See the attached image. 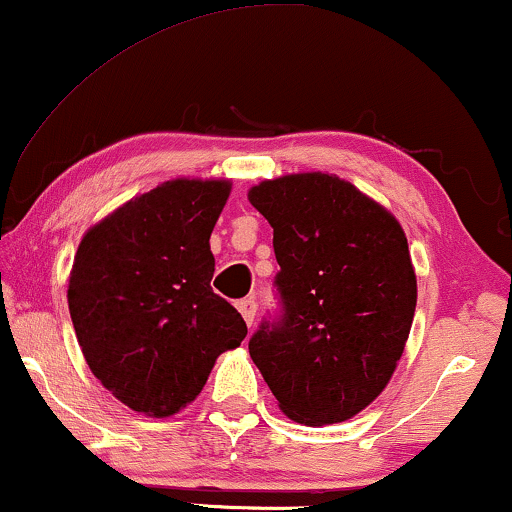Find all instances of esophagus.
Instances as JSON below:
<instances>
[{
	"label": "esophagus",
	"mask_w": 512,
	"mask_h": 512,
	"mask_svg": "<svg viewBox=\"0 0 512 512\" xmlns=\"http://www.w3.org/2000/svg\"><path fill=\"white\" fill-rule=\"evenodd\" d=\"M237 310L247 321V326H254V319H256V300L254 298H242L237 300Z\"/></svg>",
	"instance_id": "esophagus-1"
}]
</instances>
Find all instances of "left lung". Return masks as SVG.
I'll return each mask as SVG.
<instances>
[{"mask_svg":"<svg viewBox=\"0 0 512 512\" xmlns=\"http://www.w3.org/2000/svg\"><path fill=\"white\" fill-rule=\"evenodd\" d=\"M272 226L282 317L249 354L298 424L347 422L387 387L408 342L417 277L396 216L349 181L286 174L249 188Z\"/></svg>","mask_w":512,"mask_h":512,"instance_id":"left-lung-1","label":"left lung"}]
</instances>
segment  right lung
Masks as SVG:
<instances>
[{
	"label": "right lung",
	"instance_id": "1",
	"mask_svg": "<svg viewBox=\"0 0 512 512\" xmlns=\"http://www.w3.org/2000/svg\"><path fill=\"white\" fill-rule=\"evenodd\" d=\"M226 179H172L88 228L67 303L88 368L118 401L170 417L195 401L219 354L247 338L242 314L212 291L209 237Z\"/></svg>",
	"mask_w": 512,
	"mask_h": 512
}]
</instances>
